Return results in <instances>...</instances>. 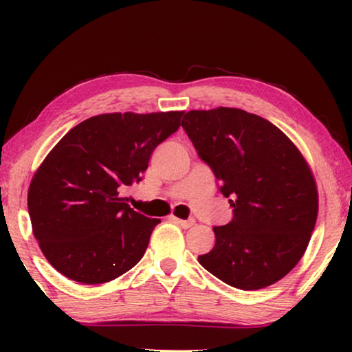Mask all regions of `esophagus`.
Listing matches in <instances>:
<instances>
[{"mask_svg": "<svg viewBox=\"0 0 352 352\" xmlns=\"http://www.w3.org/2000/svg\"><path fill=\"white\" fill-rule=\"evenodd\" d=\"M171 219L175 221L176 224H179L181 228H184V229H187V228H192V226L195 224V219H179V218H175V216H173Z\"/></svg>", "mask_w": 352, "mask_h": 352, "instance_id": "obj_1", "label": "esophagus"}]
</instances>
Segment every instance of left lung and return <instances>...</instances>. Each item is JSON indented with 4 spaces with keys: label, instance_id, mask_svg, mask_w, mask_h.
Wrapping results in <instances>:
<instances>
[{
    "label": "left lung",
    "instance_id": "8db88e82",
    "mask_svg": "<svg viewBox=\"0 0 352 352\" xmlns=\"http://www.w3.org/2000/svg\"><path fill=\"white\" fill-rule=\"evenodd\" d=\"M181 124L234 208L199 263L240 290L280 280L305 254L319 210L305 157L276 124L240 109L190 110Z\"/></svg>",
    "mask_w": 352,
    "mask_h": 352
}]
</instances>
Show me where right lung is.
<instances>
[{
	"instance_id": "right-lung-1",
	"label": "right lung",
	"mask_w": 352,
	"mask_h": 352,
	"mask_svg": "<svg viewBox=\"0 0 352 352\" xmlns=\"http://www.w3.org/2000/svg\"><path fill=\"white\" fill-rule=\"evenodd\" d=\"M184 112L102 113L72 128L28 187L33 235L56 271L80 283L113 280L141 261L160 219L124 204L152 152Z\"/></svg>"
}]
</instances>
